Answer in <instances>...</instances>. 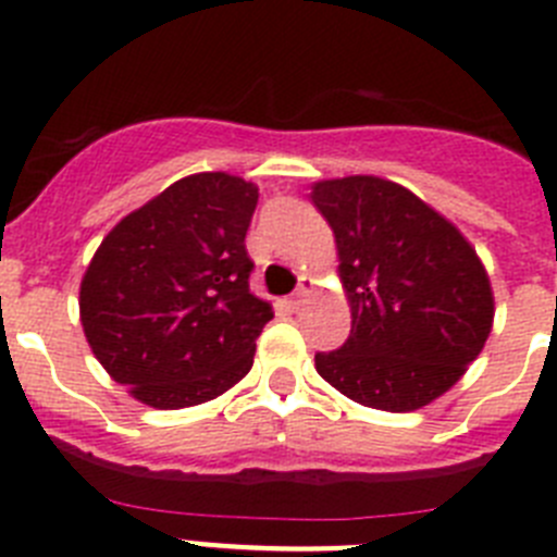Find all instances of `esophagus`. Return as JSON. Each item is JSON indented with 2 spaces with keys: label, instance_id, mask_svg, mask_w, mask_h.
<instances>
[{
  "label": "esophagus",
  "instance_id": "obj_1",
  "mask_svg": "<svg viewBox=\"0 0 557 557\" xmlns=\"http://www.w3.org/2000/svg\"><path fill=\"white\" fill-rule=\"evenodd\" d=\"M312 287H314L312 278H309V275H301V284H298V289H295L293 298H289V307L301 309L304 301L309 298V293H312Z\"/></svg>",
  "mask_w": 557,
  "mask_h": 557
}]
</instances>
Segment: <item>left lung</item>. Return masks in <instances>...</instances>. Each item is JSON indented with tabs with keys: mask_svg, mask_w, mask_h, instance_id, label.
<instances>
[{
	"mask_svg": "<svg viewBox=\"0 0 557 557\" xmlns=\"http://www.w3.org/2000/svg\"><path fill=\"white\" fill-rule=\"evenodd\" d=\"M334 231L351 334L314 368L357 405L421 410L480 357L494 326L488 273L469 239L405 186L376 175L318 181Z\"/></svg>",
	"mask_w": 557,
	"mask_h": 557,
	"instance_id": "1",
	"label": "left lung"
}]
</instances>
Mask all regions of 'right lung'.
Wrapping results in <instances>:
<instances>
[{
    "label": "right lung",
    "instance_id": "add662e5",
    "mask_svg": "<svg viewBox=\"0 0 557 557\" xmlns=\"http://www.w3.org/2000/svg\"><path fill=\"white\" fill-rule=\"evenodd\" d=\"M259 189L228 172L166 186L108 231L81 282L88 346L133 398L181 410L223 396L253 366L273 318L248 287Z\"/></svg>",
    "mask_w": 557,
    "mask_h": 557
}]
</instances>
